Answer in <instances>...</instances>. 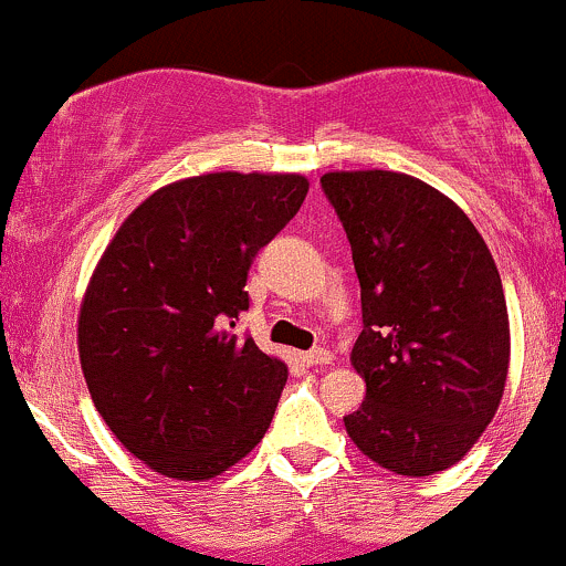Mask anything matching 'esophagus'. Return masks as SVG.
Here are the masks:
<instances>
[{
	"label": "esophagus",
	"mask_w": 566,
	"mask_h": 566,
	"mask_svg": "<svg viewBox=\"0 0 566 566\" xmlns=\"http://www.w3.org/2000/svg\"><path fill=\"white\" fill-rule=\"evenodd\" d=\"M302 363L307 366H329L333 363V352L329 349H311V352H302Z\"/></svg>",
	"instance_id": "obj_1"
}]
</instances>
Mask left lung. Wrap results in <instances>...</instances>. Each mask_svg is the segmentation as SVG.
Listing matches in <instances>:
<instances>
[{
    "label": "left lung",
    "mask_w": 566,
    "mask_h": 566,
    "mask_svg": "<svg viewBox=\"0 0 566 566\" xmlns=\"http://www.w3.org/2000/svg\"><path fill=\"white\" fill-rule=\"evenodd\" d=\"M322 187L363 302L349 360L366 399L344 418L346 434L385 471H446L484 434L506 388L512 340L495 259L465 211L421 178L333 170Z\"/></svg>",
    "instance_id": "obj_1"
}]
</instances>
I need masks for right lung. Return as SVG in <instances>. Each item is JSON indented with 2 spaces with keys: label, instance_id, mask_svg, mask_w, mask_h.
<instances>
[{
  "label": "right lung",
  "instance_id": "add662e5",
  "mask_svg": "<svg viewBox=\"0 0 566 566\" xmlns=\"http://www.w3.org/2000/svg\"><path fill=\"white\" fill-rule=\"evenodd\" d=\"M300 172H203L159 187L123 220L80 305L93 405L150 471L206 481L250 454L289 379L233 333L255 253L300 211Z\"/></svg>",
  "mask_w": 566,
  "mask_h": 566
}]
</instances>
